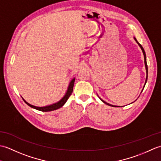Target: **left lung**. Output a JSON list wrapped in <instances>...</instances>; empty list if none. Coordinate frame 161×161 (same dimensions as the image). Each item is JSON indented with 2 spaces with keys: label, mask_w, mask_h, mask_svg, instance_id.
I'll return each instance as SVG.
<instances>
[{
  "label": "left lung",
  "mask_w": 161,
  "mask_h": 161,
  "mask_svg": "<svg viewBox=\"0 0 161 161\" xmlns=\"http://www.w3.org/2000/svg\"><path fill=\"white\" fill-rule=\"evenodd\" d=\"M134 39L136 40V42L138 43V44L139 45V46L141 47V49H142V53H143V54H144V59H145V68H146V70H147V77H146V81H145V84H146V82H147V75H148V68H147V60H146V54H145V50H144V49H143V47H142V46L141 45V44H140L138 42V41L136 40V38H134ZM101 100V99H100ZM102 102H104V104H107V105H108V106H111V107H115V106H114V105H111V104H108V103H107V102H104V101H103L102 100H101Z\"/></svg>",
  "instance_id": "obj_1"
}]
</instances>
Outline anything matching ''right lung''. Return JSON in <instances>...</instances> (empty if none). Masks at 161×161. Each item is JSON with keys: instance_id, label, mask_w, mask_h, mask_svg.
<instances>
[{"instance_id": "obj_1", "label": "right lung", "mask_w": 161, "mask_h": 161, "mask_svg": "<svg viewBox=\"0 0 161 161\" xmlns=\"http://www.w3.org/2000/svg\"><path fill=\"white\" fill-rule=\"evenodd\" d=\"M75 79L74 78L70 81V83L69 84V86H68V91L66 92V95H64V97L62 99H61V100L59 102H57V103H55V104H52V105H50V106H47V107H35V106H33V105L30 104L29 103H28V102H25L24 100H23V101L25 102V103L28 104V106H30V107H32L33 108H35V109H36V110H39V111H45L46 112V111H51L56 110V109H58V108H61L65 103H66V101L68 100V99L69 98V97L70 96V95L72 94V93H73L74 83H75Z\"/></svg>"}]
</instances>
